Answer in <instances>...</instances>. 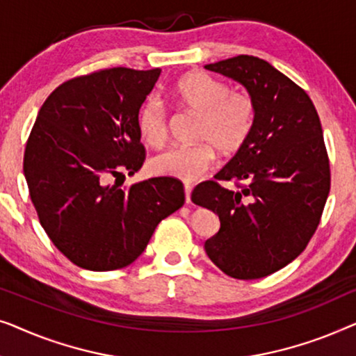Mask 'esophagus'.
<instances>
[{
    "mask_svg": "<svg viewBox=\"0 0 356 356\" xmlns=\"http://www.w3.org/2000/svg\"><path fill=\"white\" fill-rule=\"evenodd\" d=\"M191 191H193V184L189 183L184 184V199H186L188 204L191 202Z\"/></svg>",
    "mask_w": 356,
    "mask_h": 356,
    "instance_id": "34e87169",
    "label": "esophagus"
}]
</instances>
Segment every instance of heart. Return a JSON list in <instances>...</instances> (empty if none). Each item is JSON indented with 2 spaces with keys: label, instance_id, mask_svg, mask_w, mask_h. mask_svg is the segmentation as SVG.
Segmentation results:
<instances>
[{
  "label": "heart",
  "instance_id": "b5f03b06",
  "mask_svg": "<svg viewBox=\"0 0 356 356\" xmlns=\"http://www.w3.org/2000/svg\"><path fill=\"white\" fill-rule=\"evenodd\" d=\"M172 95L178 106L196 113L194 139L199 143L163 150L150 160V170L159 177L194 181L211 168L216 149L228 155L243 147L254 128L256 104L248 92L230 90L206 72L183 76ZM138 126L145 144L159 147L165 143L167 111L157 97H150L140 108Z\"/></svg>",
  "mask_w": 356,
  "mask_h": 356
}]
</instances>
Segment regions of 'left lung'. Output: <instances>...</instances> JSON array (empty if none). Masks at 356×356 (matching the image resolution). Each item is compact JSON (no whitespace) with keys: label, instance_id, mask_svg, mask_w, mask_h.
<instances>
[{"label":"left lung","instance_id":"1","mask_svg":"<svg viewBox=\"0 0 356 356\" xmlns=\"http://www.w3.org/2000/svg\"><path fill=\"white\" fill-rule=\"evenodd\" d=\"M204 67L241 84L256 104L250 138L216 175L245 184L233 192L204 181L191 194L220 218L204 250L233 279H261L298 257L319 225L330 189L323 128L308 94L261 58Z\"/></svg>","mask_w":356,"mask_h":356}]
</instances>
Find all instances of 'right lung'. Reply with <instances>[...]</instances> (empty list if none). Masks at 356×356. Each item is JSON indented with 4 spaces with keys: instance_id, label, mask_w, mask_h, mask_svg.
I'll return each instance as SVG.
<instances>
[{
    "instance_id": "obj_1",
    "label": "right lung",
    "mask_w": 356,
    "mask_h": 356,
    "mask_svg": "<svg viewBox=\"0 0 356 356\" xmlns=\"http://www.w3.org/2000/svg\"><path fill=\"white\" fill-rule=\"evenodd\" d=\"M160 72L113 67L67 81L42 105L29 136L24 177L38 220L82 269L129 266L155 227L184 204L175 178L111 184L143 167L139 110Z\"/></svg>"
}]
</instances>
